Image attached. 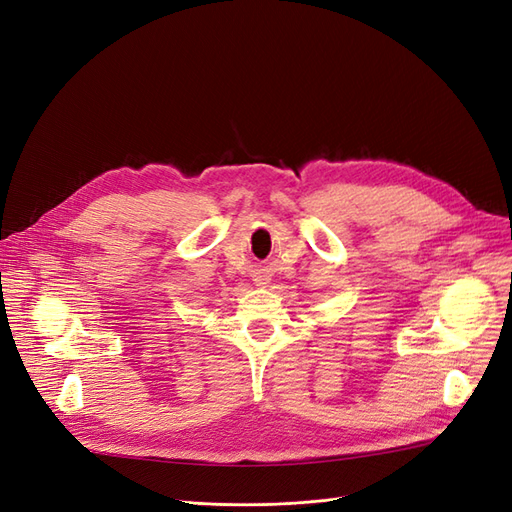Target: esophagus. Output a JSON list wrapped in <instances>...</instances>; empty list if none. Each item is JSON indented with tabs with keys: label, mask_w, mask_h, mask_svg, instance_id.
<instances>
[{
	"label": "esophagus",
	"mask_w": 512,
	"mask_h": 512,
	"mask_svg": "<svg viewBox=\"0 0 512 512\" xmlns=\"http://www.w3.org/2000/svg\"><path fill=\"white\" fill-rule=\"evenodd\" d=\"M263 285H268V282H266V278H263V280L259 278V280H257V287H263Z\"/></svg>",
	"instance_id": "34e87169"
}]
</instances>
